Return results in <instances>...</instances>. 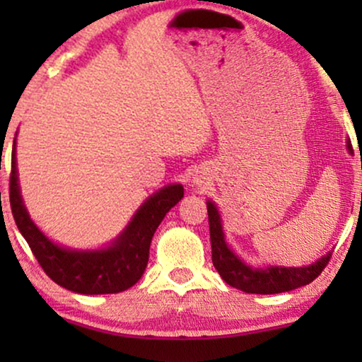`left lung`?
I'll return each instance as SVG.
<instances>
[{"instance_id": "1", "label": "left lung", "mask_w": 362, "mask_h": 362, "mask_svg": "<svg viewBox=\"0 0 362 362\" xmlns=\"http://www.w3.org/2000/svg\"><path fill=\"white\" fill-rule=\"evenodd\" d=\"M352 151V144H347ZM207 216H209V235L213 264L219 276L231 288L253 294H276L301 288L310 284L322 274L330 262L332 253L318 259L308 267H267L252 269L245 265L224 242L221 219L213 202H207Z\"/></svg>"}]
</instances>
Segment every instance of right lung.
Listing matches in <instances>:
<instances>
[{
  "instance_id": "right-lung-1",
  "label": "right lung",
  "mask_w": 362,
  "mask_h": 362,
  "mask_svg": "<svg viewBox=\"0 0 362 362\" xmlns=\"http://www.w3.org/2000/svg\"><path fill=\"white\" fill-rule=\"evenodd\" d=\"M184 197L180 184L168 185L148 199L112 247L97 252H78L52 243L32 223L18 189L15 141L11 151L10 206L20 233L27 240L44 272L56 284L80 294H114L141 279L149 259V245L165 214Z\"/></svg>"
}]
</instances>
